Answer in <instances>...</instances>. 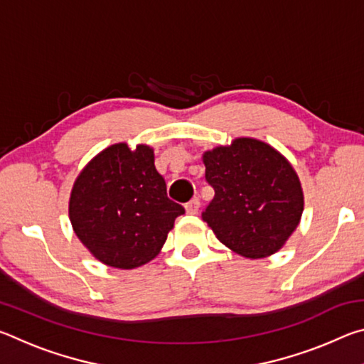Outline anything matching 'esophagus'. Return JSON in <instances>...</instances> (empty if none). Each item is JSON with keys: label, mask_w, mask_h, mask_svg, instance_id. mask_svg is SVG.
<instances>
[{"label": "esophagus", "mask_w": 364, "mask_h": 364, "mask_svg": "<svg viewBox=\"0 0 364 364\" xmlns=\"http://www.w3.org/2000/svg\"><path fill=\"white\" fill-rule=\"evenodd\" d=\"M199 207H200V202H199V199H193V200H189L188 204L184 205V208H186V212H188V213H191V215H194V213L199 212Z\"/></svg>", "instance_id": "34e87169"}]
</instances>
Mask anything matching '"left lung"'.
<instances>
[{"label":"left lung","mask_w":364,"mask_h":364,"mask_svg":"<svg viewBox=\"0 0 364 364\" xmlns=\"http://www.w3.org/2000/svg\"><path fill=\"white\" fill-rule=\"evenodd\" d=\"M202 162L215 189L202 218L218 241L250 260L276 254L304 213V189L292 164L249 136L205 151Z\"/></svg>","instance_id":"left-lung-1"}]
</instances>
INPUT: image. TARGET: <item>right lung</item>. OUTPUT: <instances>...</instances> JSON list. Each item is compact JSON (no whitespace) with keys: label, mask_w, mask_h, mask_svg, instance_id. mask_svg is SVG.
Returning <instances> with one entry per match:
<instances>
[{"label":"right lung","mask_w":364,"mask_h":364,"mask_svg":"<svg viewBox=\"0 0 364 364\" xmlns=\"http://www.w3.org/2000/svg\"><path fill=\"white\" fill-rule=\"evenodd\" d=\"M180 204L154 165V149L117 143L85 165L73 183L69 218L73 232L96 260L117 269L143 267L159 255Z\"/></svg>","instance_id":"right-lung-1"}]
</instances>
